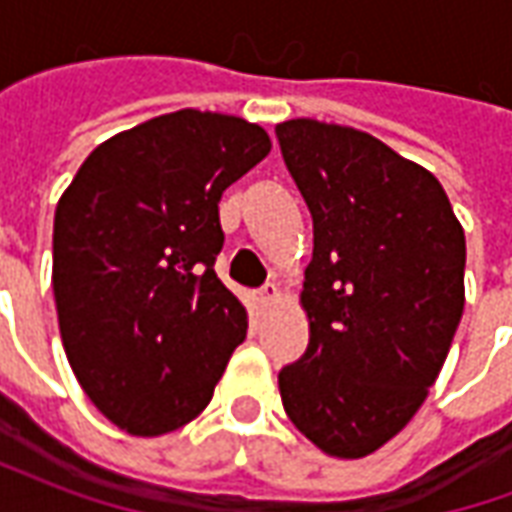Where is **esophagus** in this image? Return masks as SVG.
Returning <instances> with one entry per match:
<instances>
[{
	"instance_id": "1",
	"label": "esophagus",
	"mask_w": 512,
	"mask_h": 512,
	"mask_svg": "<svg viewBox=\"0 0 512 512\" xmlns=\"http://www.w3.org/2000/svg\"><path fill=\"white\" fill-rule=\"evenodd\" d=\"M279 299V290L274 285H266V288L257 290V304L260 307H268V304H274Z\"/></svg>"
}]
</instances>
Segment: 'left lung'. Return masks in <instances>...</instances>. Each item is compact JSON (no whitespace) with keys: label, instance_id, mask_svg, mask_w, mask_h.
I'll use <instances>...</instances> for the list:
<instances>
[{"label":"left lung","instance_id":"left-lung-1","mask_svg":"<svg viewBox=\"0 0 512 512\" xmlns=\"http://www.w3.org/2000/svg\"><path fill=\"white\" fill-rule=\"evenodd\" d=\"M277 139L312 213L310 345L279 370V395L312 444L362 458L439 376L463 315L466 238L439 180L376 136L288 120Z\"/></svg>","mask_w":512,"mask_h":512}]
</instances>
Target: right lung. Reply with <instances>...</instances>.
I'll list each match as a JSON object with an SVG mask.
<instances>
[{
	"instance_id": "right-lung-1",
	"label": "right lung",
	"mask_w": 512,
	"mask_h": 512,
	"mask_svg": "<svg viewBox=\"0 0 512 512\" xmlns=\"http://www.w3.org/2000/svg\"><path fill=\"white\" fill-rule=\"evenodd\" d=\"M271 139L241 117L180 109L106 139L54 213L65 354L95 408L131 436L183 428L246 337L213 263L222 191Z\"/></svg>"
}]
</instances>
